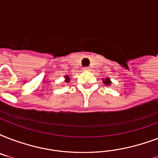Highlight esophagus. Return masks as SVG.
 <instances>
[{
    "instance_id": "obj_1",
    "label": "esophagus",
    "mask_w": 158,
    "mask_h": 158,
    "mask_svg": "<svg viewBox=\"0 0 158 158\" xmlns=\"http://www.w3.org/2000/svg\"><path fill=\"white\" fill-rule=\"evenodd\" d=\"M90 67H84V71H90Z\"/></svg>"
}]
</instances>
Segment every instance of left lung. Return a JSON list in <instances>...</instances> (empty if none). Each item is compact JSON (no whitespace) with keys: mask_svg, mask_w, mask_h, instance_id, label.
<instances>
[{"mask_svg":"<svg viewBox=\"0 0 158 158\" xmlns=\"http://www.w3.org/2000/svg\"><path fill=\"white\" fill-rule=\"evenodd\" d=\"M102 82H103L104 84L107 85V86H110V84H111V81H110V78H108V77H106V79H102Z\"/></svg>","mask_w":158,"mask_h":158,"instance_id":"1","label":"left lung"}]
</instances>
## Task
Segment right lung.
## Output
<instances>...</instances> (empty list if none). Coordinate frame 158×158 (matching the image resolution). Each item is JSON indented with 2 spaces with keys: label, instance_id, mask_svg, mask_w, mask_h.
<instances>
[{
  "label": "right lung",
  "instance_id": "right-lung-1",
  "mask_svg": "<svg viewBox=\"0 0 158 158\" xmlns=\"http://www.w3.org/2000/svg\"><path fill=\"white\" fill-rule=\"evenodd\" d=\"M64 82H65V83H69V82L70 81V78H69V76L68 75V74H65V75L64 76Z\"/></svg>",
  "mask_w": 158,
  "mask_h": 158
}]
</instances>
